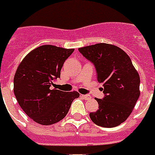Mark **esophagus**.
<instances>
[{"mask_svg": "<svg viewBox=\"0 0 155 155\" xmlns=\"http://www.w3.org/2000/svg\"><path fill=\"white\" fill-rule=\"evenodd\" d=\"M81 97H83V99H85V100H88V99L91 98V97H90L89 95H83V94H82V95H81Z\"/></svg>", "mask_w": 155, "mask_h": 155, "instance_id": "esophagus-1", "label": "esophagus"}]
</instances>
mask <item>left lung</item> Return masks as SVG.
<instances>
[{
	"mask_svg": "<svg viewBox=\"0 0 155 155\" xmlns=\"http://www.w3.org/2000/svg\"><path fill=\"white\" fill-rule=\"evenodd\" d=\"M93 62L98 83H104V99L96 98L98 109L90 113L95 124L114 128L131 114L140 95V78L128 55L117 46L97 43L78 48Z\"/></svg>",
	"mask_w": 155,
	"mask_h": 155,
	"instance_id": "8db88e82",
	"label": "left lung"
}]
</instances>
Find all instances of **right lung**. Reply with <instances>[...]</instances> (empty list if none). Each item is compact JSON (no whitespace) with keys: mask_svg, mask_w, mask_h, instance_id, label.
<instances>
[{"mask_svg":"<svg viewBox=\"0 0 155 155\" xmlns=\"http://www.w3.org/2000/svg\"><path fill=\"white\" fill-rule=\"evenodd\" d=\"M74 49L43 45L23 58L14 77V93L20 107L33 121L41 125L58 123L68 114L76 91L51 89L53 80L60 78L65 60Z\"/></svg>","mask_w":155,"mask_h":155,"instance_id":"right-lung-1","label":"right lung"}]
</instances>
